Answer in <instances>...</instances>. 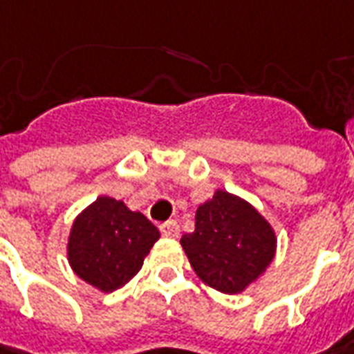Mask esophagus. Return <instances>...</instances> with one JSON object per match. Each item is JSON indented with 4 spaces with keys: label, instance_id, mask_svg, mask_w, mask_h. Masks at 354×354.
<instances>
[{
    "label": "esophagus",
    "instance_id": "34e87169",
    "mask_svg": "<svg viewBox=\"0 0 354 354\" xmlns=\"http://www.w3.org/2000/svg\"><path fill=\"white\" fill-rule=\"evenodd\" d=\"M160 233L168 239H176L180 235V225L176 221H166V223L160 225Z\"/></svg>",
    "mask_w": 354,
    "mask_h": 354
}]
</instances>
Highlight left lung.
<instances>
[{
	"instance_id": "obj_1",
	"label": "left lung",
	"mask_w": 354,
	"mask_h": 354,
	"mask_svg": "<svg viewBox=\"0 0 354 354\" xmlns=\"http://www.w3.org/2000/svg\"><path fill=\"white\" fill-rule=\"evenodd\" d=\"M194 272L205 286L241 294L276 257V231L247 200L215 189L196 212V229L180 239Z\"/></svg>"
}]
</instances>
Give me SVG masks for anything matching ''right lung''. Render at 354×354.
<instances>
[{
  "label": "right lung",
  "instance_id": "obj_1",
  "mask_svg": "<svg viewBox=\"0 0 354 354\" xmlns=\"http://www.w3.org/2000/svg\"><path fill=\"white\" fill-rule=\"evenodd\" d=\"M160 239L158 229L121 200L100 196L70 227L66 243L72 272L100 292H113L137 274Z\"/></svg>",
  "mask_w": 354,
  "mask_h": 354
}]
</instances>
